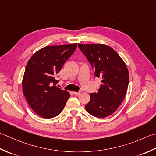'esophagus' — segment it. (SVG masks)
<instances>
[{"label": "esophagus", "instance_id": "1", "mask_svg": "<svg viewBox=\"0 0 156 156\" xmlns=\"http://www.w3.org/2000/svg\"><path fill=\"white\" fill-rule=\"evenodd\" d=\"M73 94L75 96H79L81 94V91H78V92H73Z\"/></svg>", "mask_w": 156, "mask_h": 156}]
</instances>
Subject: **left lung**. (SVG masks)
Segmentation results:
<instances>
[{
    "label": "left lung",
    "mask_w": 156,
    "mask_h": 156,
    "mask_svg": "<svg viewBox=\"0 0 156 156\" xmlns=\"http://www.w3.org/2000/svg\"><path fill=\"white\" fill-rule=\"evenodd\" d=\"M78 47L94 69L95 76L101 79L98 91L90 94L85 110L95 117L105 118L115 112L124 100L129 85L128 69L110 46L78 44Z\"/></svg>",
    "instance_id": "8db88e82"
}]
</instances>
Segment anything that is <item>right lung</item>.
<instances>
[{"label": "right lung", "instance_id": "add662e5", "mask_svg": "<svg viewBox=\"0 0 156 156\" xmlns=\"http://www.w3.org/2000/svg\"><path fill=\"white\" fill-rule=\"evenodd\" d=\"M76 48L77 44L48 46L27 62L22 81L23 94L32 110L42 118L58 116L70 98L67 91L56 86L59 81L56 76Z\"/></svg>", "mask_w": 156, "mask_h": 156}]
</instances>
